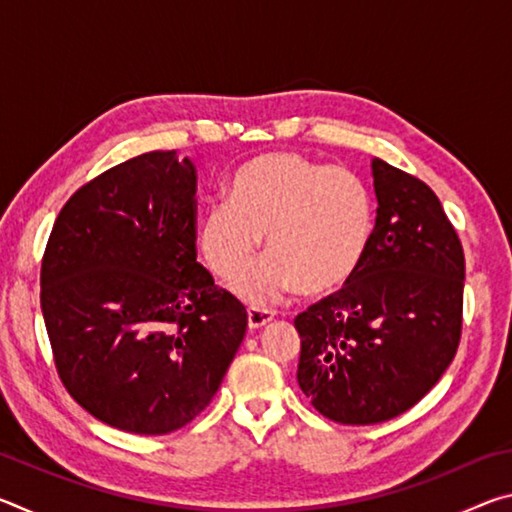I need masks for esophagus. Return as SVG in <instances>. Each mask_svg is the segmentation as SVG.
<instances>
[{
	"instance_id": "esophagus-1",
	"label": "esophagus",
	"mask_w": 512,
	"mask_h": 512,
	"mask_svg": "<svg viewBox=\"0 0 512 512\" xmlns=\"http://www.w3.org/2000/svg\"><path fill=\"white\" fill-rule=\"evenodd\" d=\"M273 318H275V311H271V309H259V307L248 309V327L250 329L264 327L266 323H271Z\"/></svg>"
}]
</instances>
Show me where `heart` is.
<instances>
[{"label": "heart", "mask_w": 512, "mask_h": 512, "mask_svg": "<svg viewBox=\"0 0 512 512\" xmlns=\"http://www.w3.org/2000/svg\"><path fill=\"white\" fill-rule=\"evenodd\" d=\"M375 235V203L357 173L298 153H266L230 183V201L205 207L198 244L212 271L235 282L261 237L272 255L237 284L241 298L262 302L298 287L318 296L359 271Z\"/></svg>", "instance_id": "obj_1"}]
</instances>
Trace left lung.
Here are the masks:
<instances>
[{"label": "left lung", "instance_id": "1", "mask_svg": "<svg viewBox=\"0 0 512 512\" xmlns=\"http://www.w3.org/2000/svg\"><path fill=\"white\" fill-rule=\"evenodd\" d=\"M375 235L332 296L296 316L298 384L341 424L409 411L443 377L461 343L465 255L427 183L372 160Z\"/></svg>", "mask_w": 512, "mask_h": 512}]
</instances>
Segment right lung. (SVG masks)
Listing matches in <instances>:
<instances>
[{
    "instance_id": "obj_1",
    "label": "right lung",
    "mask_w": 512,
    "mask_h": 512,
    "mask_svg": "<svg viewBox=\"0 0 512 512\" xmlns=\"http://www.w3.org/2000/svg\"><path fill=\"white\" fill-rule=\"evenodd\" d=\"M40 307L67 393L110 427L162 436L219 391L248 314L196 262V169L151 151L76 189L51 228Z\"/></svg>"
}]
</instances>
